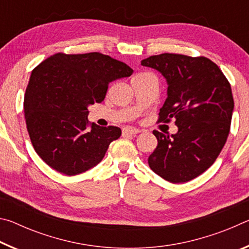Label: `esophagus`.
<instances>
[{
  "label": "esophagus",
  "mask_w": 249,
  "mask_h": 249,
  "mask_svg": "<svg viewBox=\"0 0 249 249\" xmlns=\"http://www.w3.org/2000/svg\"><path fill=\"white\" fill-rule=\"evenodd\" d=\"M141 130L135 127H125L123 128V135H137Z\"/></svg>",
  "instance_id": "34e87169"
}]
</instances>
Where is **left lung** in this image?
Masks as SVG:
<instances>
[{
	"label": "left lung",
	"mask_w": 249,
	"mask_h": 249,
	"mask_svg": "<svg viewBox=\"0 0 249 249\" xmlns=\"http://www.w3.org/2000/svg\"><path fill=\"white\" fill-rule=\"evenodd\" d=\"M158 70L168 83L158 122L175 120L176 134L154 130L158 145L148 157L155 174L172 183L196 178L209 169L224 147L234 100L229 80L205 57L161 53L142 60Z\"/></svg>",
	"instance_id": "left-lung-1"
}]
</instances>
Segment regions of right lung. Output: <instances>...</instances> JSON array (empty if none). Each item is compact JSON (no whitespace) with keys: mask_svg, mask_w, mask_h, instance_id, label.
<instances>
[{"mask_svg":"<svg viewBox=\"0 0 249 249\" xmlns=\"http://www.w3.org/2000/svg\"><path fill=\"white\" fill-rule=\"evenodd\" d=\"M132 73L124 62L100 53H59L37 66L24 98L25 121L37 155L66 176L98 165L122 130L90 123L88 107L102 102L109 82Z\"/></svg>","mask_w":249,"mask_h":249,"instance_id":"1","label":"right lung"}]
</instances>
